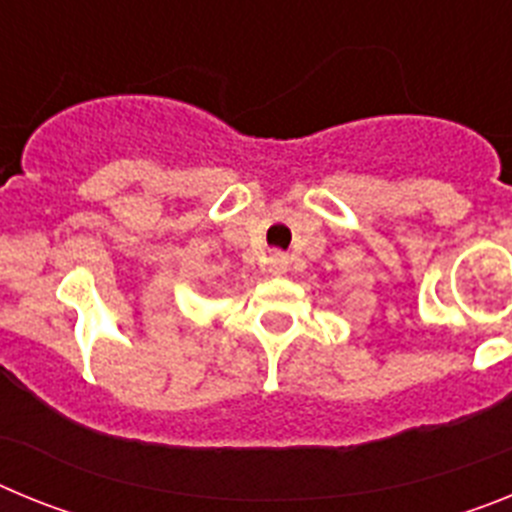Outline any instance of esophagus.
<instances>
[{
	"label": "esophagus",
	"mask_w": 512,
	"mask_h": 512,
	"mask_svg": "<svg viewBox=\"0 0 512 512\" xmlns=\"http://www.w3.org/2000/svg\"><path fill=\"white\" fill-rule=\"evenodd\" d=\"M289 266V256L282 251H271L269 259H266V269L271 271V274H284Z\"/></svg>",
	"instance_id": "esophagus-1"
}]
</instances>
